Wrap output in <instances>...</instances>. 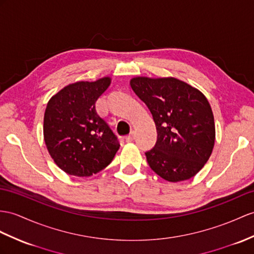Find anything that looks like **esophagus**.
Returning a JSON list of instances; mask_svg holds the SVG:
<instances>
[{"instance_id":"34e87169","label":"esophagus","mask_w":254,"mask_h":254,"mask_svg":"<svg viewBox=\"0 0 254 254\" xmlns=\"http://www.w3.org/2000/svg\"><path fill=\"white\" fill-rule=\"evenodd\" d=\"M134 138H135V133L132 131V132H130V134L127 135L125 140H126V142H131V141L134 140Z\"/></svg>"}]
</instances>
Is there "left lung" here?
Returning a JSON list of instances; mask_svg holds the SVG:
<instances>
[{
	"instance_id": "8db88e82",
	"label": "left lung",
	"mask_w": 254,
	"mask_h": 254,
	"mask_svg": "<svg viewBox=\"0 0 254 254\" xmlns=\"http://www.w3.org/2000/svg\"><path fill=\"white\" fill-rule=\"evenodd\" d=\"M130 86L155 122L156 144L145 152L148 166L169 182L194 177L214 146V119L207 98L175 77L138 76Z\"/></svg>"
}]
</instances>
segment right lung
I'll return each instance as SVG.
<instances>
[{
    "mask_svg": "<svg viewBox=\"0 0 254 254\" xmlns=\"http://www.w3.org/2000/svg\"><path fill=\"white\" fill-rule=\"evenodd\" d=\"M110 77L65 86L48 101L44 114V140L61 170L90 177L112 162L120 143L96 112L97 99L108 89Z\"/></svg>",
    "mask_w": 254,
    "mask_h": 254,
    "instance_id": "add662e5",
    "label": "right lung"
}]
</instances>
